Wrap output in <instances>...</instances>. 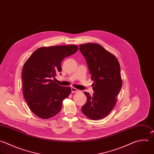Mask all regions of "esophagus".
Returning <instances> with one entry per match:
<instances>
[{
  "label": "esophagus",
  "instance_id": "esophagus-1",
  "mask_svg": "<svg viewBox=\"0 0 154 154\" xmlns=\"http://www.w3.org/2000/svg\"><path fill=\"white\" fill-rule=\"evenodd\" d=\"M71 91L72 93H77V92H80V90H79L75 88H71Z\"/></svg>",
  "mask_w": 154,
  "mask_h": 154
}]
</instances>
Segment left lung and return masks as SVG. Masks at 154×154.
Returning a JSON list of instances; mask_svg holds the SVG:
<instances>
[{
  "mask_svg": "<svg viewBox=\"0 0 154 154\" xmlns=\"http://www.w3.org/2000/svg\"><path fill=\"white\" fill-rule=\"evenodd\" d=\"M91 75L92 96L84 92L87 101L82 106L84 115L96 120L106 117L115 107L122 86L120 66L116 57L100 45L88 43L80 45Z\"/></svg>",
  "mask_w": 154,
  "mask_h": 154,
  "instance_id": "left-lung-1",
  "label": "left lung"
}]
</instances>
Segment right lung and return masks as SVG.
<instances>
[{"label":"right lung","mask_w":154,"mask_h":154,"mask_svg":"<svg viewBox=\"0 0 154 154\" xmlns=\"http://www.w3.org/2000/svg\"><path fill=\"white\" fill-rule=\"evenodd\" d=\"M78 49L75 45L41 47L24 63L23 94L29 109L37 117L49 119L62 109V102L71 94V88L59 86L53 79L62 72V60Z\"/></svg>","instance_id":"right-lung-1"}]
</instances>
